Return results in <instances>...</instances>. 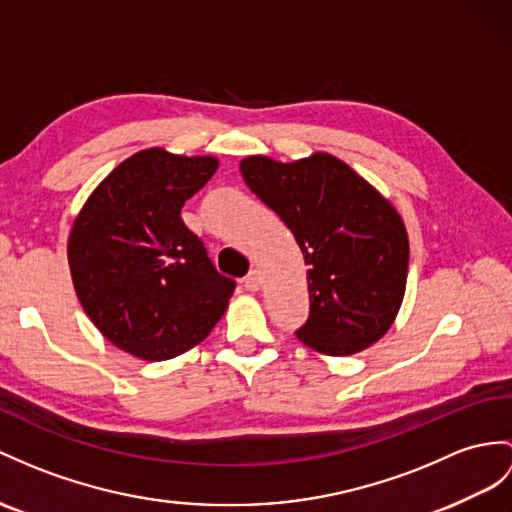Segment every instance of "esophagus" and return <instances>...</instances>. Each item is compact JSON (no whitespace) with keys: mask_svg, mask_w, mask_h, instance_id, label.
<instances>
[{"mask_svg":"<svg viewBox=\"0 0 512 512\" xmlns=\"http://www.w3.org/2000/svg\"><path fill=\"white\" fill-rule=\"evenodd\" d=\"M260 282H263V278H260V271L252 269V271L247 273V278H245V289L247 291H258L260 289Z\"/></svg>","mask_w":512,"mask_h":512,"instance_id":"obj_1","label":"esophagus"}]
</instances>
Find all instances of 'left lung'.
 <instances>
[{"mask_svg":"<svg viewBox=\"0 0 512 512\" xmlns=\"http://www.w3.org/2000/svg\"><path fill=\"white\" fill-rule=\"evenodd\" d=\"M241 173L302 247L310 310L297 339L328 356L376 343L402 306L408 276V236L395 208L330 154L289 165L249 156Z\"/></svg>","mask_w":512,"mask_h":512,"instance_id":"left-lung-1","label":"left lung"}]
</instances>
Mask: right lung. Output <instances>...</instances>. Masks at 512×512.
Segmentation results:
<instances>
[{
	"mask_svg": "<svg viewBox=\"0 0 512 512\" xmlns=\"http://www.w3.org/2000/svg\"><path fill=\"white\" fill-rule=\"evenodd\" d=\"M215 171L217 158L145 149L108 173L73 223V286L119 350L173 358L202 343L226 313L236 282L217 271L180 217Z\"/></svg>",
	"mask_w": 512,
	"mask_h": 512,
	"instance_id": "1",
	"label": "right lung"
}]
</instances>
